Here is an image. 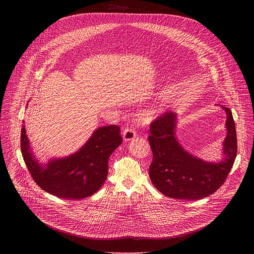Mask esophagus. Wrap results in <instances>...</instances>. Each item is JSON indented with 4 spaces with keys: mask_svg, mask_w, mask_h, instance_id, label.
Wrapping results in <instances>:
<instances>
[{
    "mask_svg": "<svg viewBox=\"0 0 254 254\" xmlns=\"http://www.w3.org/2000/svg\"><path fill=\"white\" fill-rule=\"evenodd\" d=\"M136 136H137V132L132 127H127L123 132V137L126 142L134 140L136 138Z\"/></svg>",
    "mask_w": 254,
    "mask_h": 254,
    "instance_id": "esophagus-1",
    "label": "esophagus"
}]
</instances>
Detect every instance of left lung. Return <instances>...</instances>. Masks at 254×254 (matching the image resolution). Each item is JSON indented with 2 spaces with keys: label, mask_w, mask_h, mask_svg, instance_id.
Returning a JSON list of instances; mask_svg holds the SVG:
<instances>
[{
  "label": "left lung",
  "mask_w": 254,
  "mask_h": 254,
  "mask_svg": "<svg viewBox=\"0 0 254 254\" xmlns=\"http://www.w3.org/2000/svg\"><path fill=\"white\" fill-rule=\"evenodd\" d=\"M226 113L222 159L206 162L186 151L176 136L177 114L168 112L150 126L148 141L153 154L151 182L163 194L178 199H201L214 193L225 181L237 155L236 126L231 109Z\"/></svg>",
  "instance_id": "left-lung-1"
}]
</instances>
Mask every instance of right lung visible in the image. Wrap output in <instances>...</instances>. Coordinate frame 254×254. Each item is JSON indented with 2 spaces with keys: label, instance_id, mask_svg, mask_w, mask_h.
I'll return each mask as SVG.
<instances>
[{
  "label": "right lung",
  "instance_id": "add662e5",
  "mask_svg": "<svg viewBox=\"0 0 254 254\" xmlns=\"http://www.w3.org/2000/svg\"><path fill=\"white\" fill-rule=\"evenodd\" d=\"M119 131L120 127L115 125L101 127L75 153L50 158L43 165L34 155L22 125L21 153L33 179L43 190L62 198H84L96 193L104 184L109 157L123 143Z\"/></svg>",
  "mask_w": 254,
  "mask_h": 254
}]
</instances>
